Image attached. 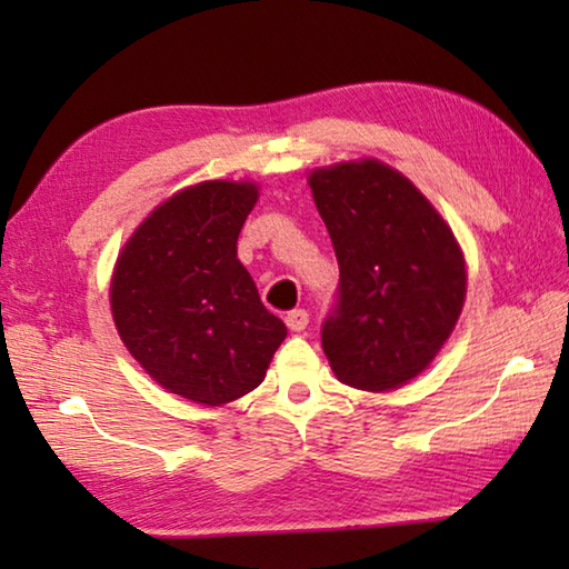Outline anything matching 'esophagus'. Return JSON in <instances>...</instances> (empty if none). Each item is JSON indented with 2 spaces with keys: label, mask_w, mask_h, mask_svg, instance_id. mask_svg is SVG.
Here are the masks:
<instances>
[{
  "label": "esophagus",
  "mask_w": 569,
  "mask_h": 569,
  "mask_svg": "<svg viewBox=\"0 0 569 569\" xmlns=\"http://www.w3.org/2000/svg\"><path fill=\"white\" fill-rule=\"evenodd\" d=\"M286 326L291 331H303L308 326V311L306 308H293V311L286 313Z\"/></svg>",
  "instance_id": "1"
}]
</instances>
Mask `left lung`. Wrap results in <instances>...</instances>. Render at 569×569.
Returning <instances> with one entry per match:
<instances>
[{"instance_id": "obj_1", "label": "left lung", "mask_w": 569, "mask_h": 569, "mask_svg": "<svg viewBox=\"0 0 569 569\" xmlns=\"http://www.w3.org/2000/svg\"><path fill=\"white\" fill-rule=\"evenodd\" d=\"M339 261L321 343L339 381L389 391L427 369L465 306V258L435 208L379 160L311 172Z\"/></svg>"}]
</instances>
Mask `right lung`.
<instances>
[{"label": "right lung", "instance_id": "obj_1", "mask_svg": "<svg viewBox=\"0 0 569 569\" xmlns=\"http://www.w3.org/2000/svg\"><path fill=\"white\" fill-rule=\"evenodd\" d=\"M253 182L208 180L146 218L114 266L110 303L122 343L162 389L220 407L263 381L286 339L238 261Z\"/></svg>", "mask_w": 569, "mask_h": 569}]
</instances>
